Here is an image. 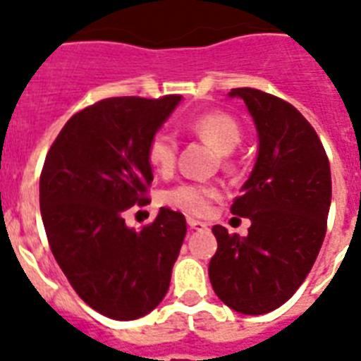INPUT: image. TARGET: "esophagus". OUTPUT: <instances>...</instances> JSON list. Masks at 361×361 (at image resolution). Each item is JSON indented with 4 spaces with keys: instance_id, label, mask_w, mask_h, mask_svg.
<instances>
[{
    "instance_id": "esophagus-1",
    "label": "esophagus",
    "mask_w": 361,
    "mask_h": 361,
    "mask_svg": "<svg viewBox=\"0 0 361 361\" xmlns=\"http://www.w3.org/2000/svg\"><path fill=\"white\" fill-rule=\"evenodd\" d=\"M188 227L192 228V231H197V232H202L207 231L208 225L204 221H199V219H193V217H188Z\"/></svg>"
}]
</instances>
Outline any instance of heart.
Listing matches in <instances>:
<instances>
[{"instance_id": "1", "label": "heart", "mask_w": 361, "mask_h": 361, "mask_svg": "<svg viewBox=\"0 0 361 361\" xmlns=\"http://www.w3.org/2000/svg\"><path fill=\"white\" fill-rule=\"evenodd\" d=\"M190 130L212 145L217 153L231 154L241 142V129L225 112H207L190 123ZM177 138L168 130H159L147 144L149 166L160 175H169L177 164ZM219 195V188L207 183H180L164 192V202L186 214L202 216Z\"/></svg>"}]
</instances>
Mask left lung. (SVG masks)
<instances>
[{
	"instance_id": "obj_1",
	"label": "left lung",
	"mask_w": 361,
	"mask_h": 361,
	"mask_svg": "<svg viewBox=\"0 0 361 361\" xmlns=\"http://www.w3.org/2000/svg\"><path fill=\"white\" fill-rule=\"evenodd\" d=\"M245 103L258 153L232 204L251 219L247 236L212 228L217 251L208 276L234 312L262 315L290 299L305 282L323 245L332 199L330 164L314 127L290 103L255 88H234Z\"/></svg>"
}]
</instances>
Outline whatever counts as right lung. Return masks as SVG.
I'll return each instance as SVG.
<instances>
[{"label":"right lung","mask_w":361,"mask_h":361,"mask_svg":"<svg viewBox=\"0 0 361 361\" xmlns=\"http://www.w3.org/2000/svg\"><path fill=\"white\" fill-rule=\"evenodd\" d=\"M180 101H97L62 127L44 162L40 212L53 256L80 299L110 319L144 317L168 293L186 219L160 208L134 231L123 212L147 202V144Z\"/></svg>","instance_id":"obj_1"}]
</instances>
